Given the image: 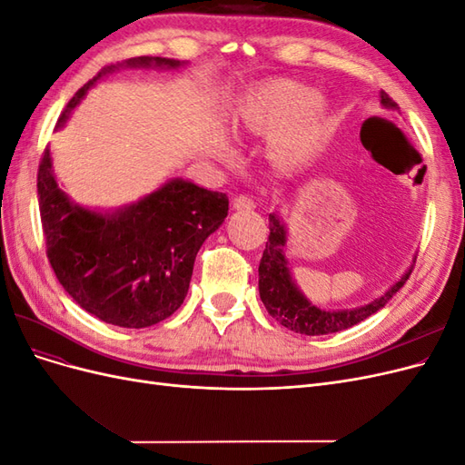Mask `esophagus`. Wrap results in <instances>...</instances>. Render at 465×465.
Returning <instances> with one entry per match:
<instances>
[{"label": "esophagus", "instance_id": "1", "mask_svg": "<svg viewBox=\"0 0 465 465\" xmlns=\"http://www.w3.org/2000/svg\"><path fill=\"white\" fill-rule=\"evenodd\" d=\"M256 207L254 200L248 198V195H236V198L232 200V209L236 211H252Z\"/></svg>", "mask_w": 465, "mask_h": 465}]
</instances>
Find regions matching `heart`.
Listing matches in <instances>:
<instances>
[{"label":"heart","instance_id":"b5f03b06","mask_svg":"<svg viewBox=\"0 0 465 465\" xmlns=\"http://www.w3.org/2000/svg\"><path fill=\"white\" fill-rule=\"evenodd\" d=\"M244 132L267 134V153L285 168L318 159L331 135V110L323 96L292 79H270L252 89L238 106Z\"/></svg>","mask_w":465,"mask_h":465}]
</instances>
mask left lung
<instances>
[{"mask_svg": "<svg viewBox=\"0 0 465 465\" xmlns=\"http://www.w3.org/2000/svg\"><path fill=\"white\" fill-rule=\"evenodd\" d=\"M380 104L386 110H398L400 106L391 98L380 91ZM287 224L277 211L270 215V236H267L263 256L260 260V299L265 311L275 318L281 326L302 335H328L335 331H343L347 328L357 326L359 322L367 320L380 308H384L390 299L396 294L407 279L411 275L413 263L407 267L405 273L378 299L361 304L355 308H320L304 297L299 289L297 281L292 279L291 265L287 260Z\"/></svg>", "mask_w": 465, "mask_h": 465, "instance_id": "8db88e82", "label": "left lung"}]
</instances>
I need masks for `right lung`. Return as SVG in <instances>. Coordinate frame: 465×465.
<instances>
[{
    "label": "right lung",
    "instance_id": "add662e5",
    "mask_svg": "<svg viewBox=\"0 0 465 465\" xmlns=\"http://www.w3.org/2000/svg\"><path fill=\"white\" fill-rule=\"evenodd\" d=\"M184 64L139 55L104 67L67 103L55 130L98 81L120 67L178 69ZM36 186L55 277L83 311L120 328H149L178 311L190 289L195 256L229 213L227 193L184 178H168L143 198L116 209L85 207L58 184L48 147Z\"/></svg>",
    "mask_w": 465,
    "mask_h": 465
}]
</instances>
